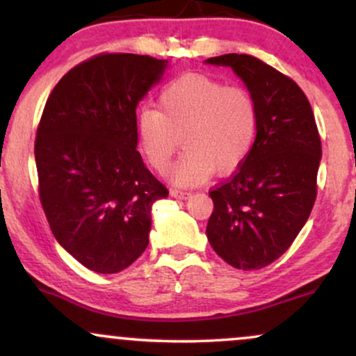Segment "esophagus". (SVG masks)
<instances>
[{
  "mask_svg": "<svg viewBox=\"0 0 356 356\" xmlns=\"http://www.w3.org/2000/svg\"><path fill=\"white\" fill-rule=\"evenodd\" d=\"M170 195H172L174 199H189L191 197V192H186V191H175L172 189L170 191Z\"/></svg>",
  "mask_w": 356,
  "mask_h": 356,
  "instance_id": "esophagus-1",
  "label": "esophagus"
}]
</instances>
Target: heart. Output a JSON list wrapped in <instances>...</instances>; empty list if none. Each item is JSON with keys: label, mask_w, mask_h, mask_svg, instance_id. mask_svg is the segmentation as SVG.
I'll return each mask as SVG.
<instances>
[{"label": "heart", "mask_w": 356, "mask_h": 356, "mask_svg": "<svg viewBox=\"0 0 356 356\" xmlns=\"http://www.w3.org/2000/svg\"><path fill=\"white\" fill-rule=\"evenodd\" d=\"M140 150L157 172L169 169L179 145L186 152L172 170V182L194 187L212 170L226 174L244 162L254 144L257 108L243 88L201 73L170 81L159 95V108H144L136 118Z\"/></svg>", "instance_id": "obj_1"}]
</instances>
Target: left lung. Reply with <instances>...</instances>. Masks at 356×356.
Returning <instances> with one entry per match:
<instances>
[{
  "mask_svg": "<svg viewBox=\"0 0 356 356\" xmlns=\"http://www.w3.org/2000/svg\"><path fill=\"white\" fill-rule=\"evenodd\" d=\"M229 67L257 108L251 152L229 181L209 192L212 249L232 268L252 271L276 261L305 226L316 199L321 140L312 105L289 76L251 55L207 58Z\"/></svg>",
  "mask_w": 356,
  "mask_h": 356,
  "instance_id": "left-lung-1",
  "label": "left lung"
}]
</instances>
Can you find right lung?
<instances>
[{
	"label": "right lung",
	"mask_w": 356,
	"mask_h": 356,
	"mask_svg": "<svg viewBox=\"0 0 356 356\" xmlns=\"http://www.w3.org/2000/svg\"><path fill=\"white\" fill-rule=\"evenodd\" d=\"M167 60L104 53L76 65L48 97L35 140L40 201L60 246L113 275L149 244L152 206L169 195L137 150L138 102Z\"/></svg>",
	"instance_id": "add662e5"
}]
</instances>
